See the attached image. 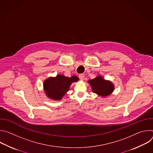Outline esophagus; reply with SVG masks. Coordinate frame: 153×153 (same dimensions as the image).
Instances as JSON below:
<instances>
[{
    "instance_id": "obj_1",
    "label": "esophagus",
    "mask_w": 153,
    "mask_h": 153,
    "mask_svg": "<svg viewBox=\"0 0 153 153\" xmlns=\"http://www.w3.org/2000/svg\"><path fill=\"white\" fill-rule=\"evenodd\" d=\"M79 78H80V80H83L84 79V77H85V75H84L83 74H79Z\"/></svg>"
}]
</instances>
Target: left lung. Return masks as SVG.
Wrapping results in <instances>:
<instances>
[{
	"instance_id": "obj_1",
	"label": "left lung",
	"mask_w": 153,
	"mask_h": 153,
	"mask_svg": "<svg viewBox=\"0 0 153 153\" xmlns=\"http://www.w3.org/2000/svg\"><path fill=\"white\" fill-rule=\"evenodd\" d=\"M88 82L91 86L93 93L102 97L110 95L114 90V85L110 80H105L101 76L89 80Z\"/></svg>"
}]
</instances>
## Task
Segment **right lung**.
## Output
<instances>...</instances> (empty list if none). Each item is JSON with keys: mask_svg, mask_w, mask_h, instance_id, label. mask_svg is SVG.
<instances>
[{"mask_svg": "<svg viewBox=\"0 0 153 153\" xmlns=\"http://www.w3.org/2000/svg\"><path fill=\"white\" fill-rule=\"evenodd\" d=\"M79 80L78 77H70L58 74L55 77H50L43 82V89L47 96L54 100H60L70 89L71 83Z\"/></svg>", "mask_w": 153, "mask_h": 153, "instance_id": "obj_1", "label": "right lung"}]
</instances>
